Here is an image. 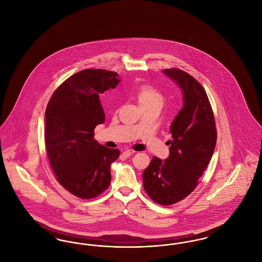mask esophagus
<instances>
[{
    "instance_id": "1",
    "label": "esophagus",
    "mask_w": 262,
    "mask_h": 262,
    "mask_svg": "<svg viewBox=\"0 0 262 262\" xmlns=\"http://www.w3.org/2000/svg\"><path fill=\"white\" fill-rule=\"evenodd\" d=\"M133 154H135V151L132 149H126L123 152V155H124L125 157H129V156L133 155Z\"/></svg>"
}]
</instances>
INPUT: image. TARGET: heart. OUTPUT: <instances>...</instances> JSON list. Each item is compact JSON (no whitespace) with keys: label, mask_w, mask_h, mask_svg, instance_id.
<instances>
[{"label":"heart","mask_w":262,"mask_h":262,"mask_svg":"<svg viewBox=\"0 0 262 262\" xmlns=\"http://www.w3.org/2000/svg\"><path fill=\"white\" fill-rule=\"evenodd\" d=\"M137 99L139 105L143 104H151V103H163L162 95L151 88L150 85H141L137 90Z\"/></svg>","instance_id":"b5f03b06"}]
</instances>
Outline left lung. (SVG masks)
Wrapping results in <instances>:
<instances>
[{
    "mask_svg": "<svg viewBox=\"0 0 262 262\" xmlns=\"http://www.w3.org/2000/svg\"><path fill=\"white\" fill-rule=\"evenodd\" d=\"M163 74L181 88L183 107L170 127L169 157H153L142 180L151 200L171 205L187 198L198 186L211 160L217 132L209 100L200 82L179 69L164 70Z\"/></svg>",
    "mask_w": 262,
    "mask_h": 262,
    "instance_id": "left-lung-1",
    "label": "left lung"
}]
</instances>
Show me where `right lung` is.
Segmentation results:
<instances>
[{"instance_id": "1", "label": "right lung", "mask_w": 262, "mask_h": 262, "mask_svg": "<svg viewBox=\"0 0 262 262\" xmlns=\"http://www.w3.org/2000/svg\"><path fill=\"white\" fill-rule=\"evenodd\" d=\"M121 79L114 72L88 69L57 88L45 113V143L58 182L75 196L99 195L111 183L110 168L118 149L93 139L94 128L105 122L99 94Z\"/></svg>"}]
</instances>
